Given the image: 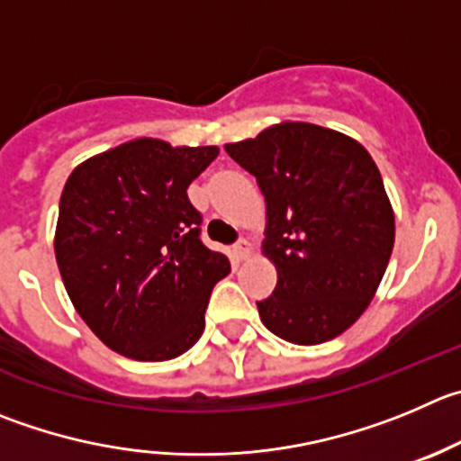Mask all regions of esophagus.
<instances>
[{
    "instance_id": "obj_1",
    "label": "esophagus",
    "mask_w": 461,
    "mask_h": 461,
    "mask_svg": "<svg viewBox=\"0 0 461 461\" xmlns=\"http://www.w3.org/2000/svg\"><path fill=\"white\" fill-rule=\"evenodd\" d=\"M251 251H253V244L249 242V240H238V242L233 244V256L238 258V260H244V258H249L251 256Z\"/></svg>"
}]
</instances>
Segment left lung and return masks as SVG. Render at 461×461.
Instances as JSON below:
<instances>
[{
    "label": "left lung",
    "mask_w": 461,
    "mask_h": 461,
    "mask_svg": "<svg viewBox=\"0 0 461 461\" xmlns=\"http://www.w3.org/2000/svg\"><path fill=\"white\" fill-rule=\"evenodd\" d=\"M267 201L262 251L278 283L258 301L280 339L312 346L353 326L374 299L393 249V210L365 147L344 133L283 122L226 144Z\"/></svg>",
    "instance_id": "1"
}]
</instances>
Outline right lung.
Instances as JSON below:
<instances>
[{"label": "right lung", "instance_id": "obj_1", "mask_svg": "<svg viewBox=\"0 0 461 461\" xmlns=\"http://www.w3.org/2000/svg\"><path fill=\"white\" fill-rule=\"evenodd\" d=\"M217 153L140 138L69 174L56 262L77 312L115 353L162 362L199 341L210 292L230 262L201 242L187 187Z\"/></svg>", "mask_w": 461, "mask_h": 461}]
</instances>
